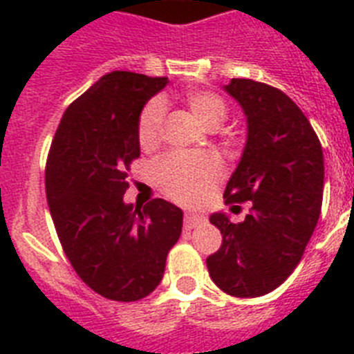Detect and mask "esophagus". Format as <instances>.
<instances>
[{"instance_id":"obj_1","label":"esophagus","mask_w":354,"mask_h":354,"mask_svg":"<svg viewBox=\"0 0 354 354\" xmlns=\"http://www.w3.org/2000/svg\"><path fill=\"white\" fill-rule=\"evenodd\" d=\"M202 221H205V218L202 214H198V212L187 211L186 216H184V225H186V228L196 227V225L202 223Z\"/></svg>"}]
</instances>
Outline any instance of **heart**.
Returning <instances> with one entry per match:
<instances>
[{
    "instance_id": "obj_1",
    "label": "heart",
    "mask_w": 354,
    "mask_h": 354,
    "mask_svg": "<svg viewBox=\"0 0 354 354\" xmlns=\"http://www.w3.org/2000/svg\"><path fill=\"white\" fill-rule=\"evenodd\" d=\"M187 108L196 120L207 129H216L227 117V104L221 97L204 90H192L184 95ZM162 122V102L152 101L140 117L138 140L142 147L154 145L159 138ZM220 167L216 159L205 154L184 156L168 154L159 159L154 167V179L167 195L177 200H195L205 187L218 179Z\"/></svg>"
}]
</instances>
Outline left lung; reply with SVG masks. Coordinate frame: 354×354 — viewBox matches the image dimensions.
Listing matches in <instances>:
<instances>
[{"instance_id": "left-lung-1", "label": "left lung", "mask_w": 354, "mask_h": 354, "mask_svg": "<svg viewBox=\"0 0 354 354\" xmlns=\"http://www.w3.org/2000/svg\"><path fill=\"white\" fill-rule=\"evenodd\" d=\"M223 90L246 117L245 149L223 198L252 202V209L241 223L212 212L209 220L223 241L205 262L223 292L257 298L286 282L314 234L323 204V147L282 90L253 80H230Z\"/></svg>"}]
</instances>
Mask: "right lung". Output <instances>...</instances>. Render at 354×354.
I'll list each match as a JSON object with an SVG mask.
<instances>
[{
    "instance_id": "obj_1",
    "label": "right lung",
    "mask_w": 354,
    "mask_h": 354,
    "mask_svg": "<svg viewBox=\"0 0 354 354\" xmlns=\"http://www.w3.org/2000/svg\"><path fill=\"white\" fill-rule=\"evenodd\" d=\"M168 77L113 71L65 109L46 167L56 234L90 289L115 301L149 296L183 232V211L156 198L124 202L127 170L140 156V115Z\"/></svg>"
}]
</instances>
